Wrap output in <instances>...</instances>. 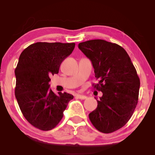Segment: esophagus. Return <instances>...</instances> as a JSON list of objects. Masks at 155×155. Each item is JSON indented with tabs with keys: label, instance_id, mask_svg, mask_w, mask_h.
<instances>
[{
	"label": "esophagus",
	"instance_id": "34e87169",
	"mask_svg": "<svg viewBox=\"0 0 155 155\" xmlns=\"http://www.w3.org/2000/svg\"><path fill=\"white\" fill-rule=\"evenodd\" d=\"M77 97L79 99H81V100H84V99L87 98V96L84 95H77Z\"/></svg>",
	"mask_w": 155,
	"mask_h": 155
}]
</instances>
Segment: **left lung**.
I'll list each match as a JSON object with an SVG mask.
<instances>
[{
  "label": "left lung",
  "mask_w": 155,
  "mask_h": 155,
  "mask_svg": "<svg viewBox=\"0 0 155 155\" xmlns=\"http://www.w3.org/2000/svg\"><path fill=\"white\" fill-rule=\"evenodd\" d=\"M79 48L91 60L99 80L94 88L103 92L89 118L100 132H114L128 122L138 104L140 79L136 68L117 44L95 39L79 43Z\"/></svg>",
  "instance_id": "left-lung-1"
}]
</instances>
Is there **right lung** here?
I'll return each instance as SVG.
<instances>
[{"label": "right lung", "mask_w": 155, "mask_h": 155, "mask_svg": "<svg viewBox=\"0 0 155 155\" xmlns=\"http://www.w3.org/2000/svg\"><path fill=\"white\" fill-rule=\"evenodd\" d=\"M75 43L37 42L25 49L15 68V97L23 116L41 130L54 128L74 96L56 95L49 88V76L58 74L60 64L72 53Z\"/></svg>", "instance_id": "obj_1"}]
</instances>
